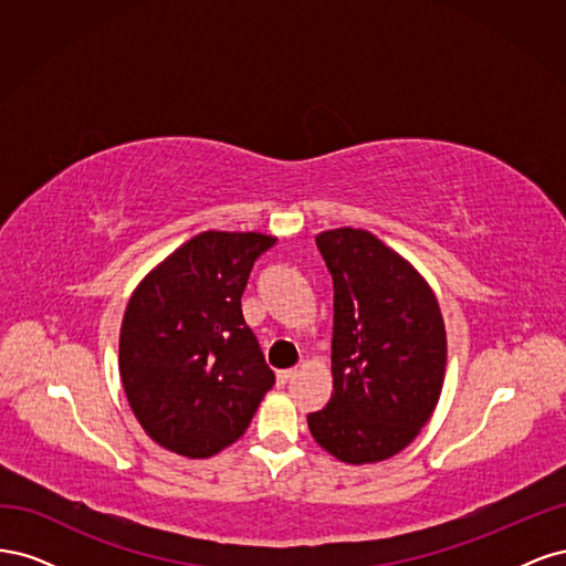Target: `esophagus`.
Listing matches in <instances>:
<instances>
[{
    "mask_svg": "<svg viewBox=\"0 0 566 566\" xmlns=\"http://www.w3.org/2000/svg\"><path fill=\"white\" fill-rule=\"evenodd\" d=\"M295 375H297V370H295V368H287V370H279L276 378H279V382H281V385H285V382L293 380Z\"/></svg>",
    "mask_w": 566,
    "mask_h": 566,
    "instance_id": "1",
    "label": "esophagus"
}]
</instances>
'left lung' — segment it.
Listing matches in <instances>:
<instances>
[{
    "mask_svg": "<svg viewBox=\"0 0 566 566\" xmlns=\"http://www.w3.org/2000/svg\"><path fill=\"white\" fill-rule=\"evenodd\" d=\"M316 245L335 290L333 394L306 422L339 462L368 465L403 451L432 418L447 325L430 283L378 235L342 227Z\"/></svg>",
    "mask_w": 566,
    "mask_h": 566,
    "instance_id": "1",
    "label": "left lung"
}]
</instances>
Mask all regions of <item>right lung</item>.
Listing matches in <instances>:
<instances>
[{
  "instance_id": "obj_1",
  "label": "right lung",
  "mask_w": 566,
  "mask_h": 566,
  "mask_svg": "<svg viewBox=\"0 0 566 566\" xmlns=\"http://www.w3.org/2000/svg\"><path fill=\"white\" fill-rule=\"evenodd\" d=\"M276 235L202 231L136 285L119 328V378L146 434L186 458L241 439L273 387L241 297Z\"/></svg>"
}]
</instances>
